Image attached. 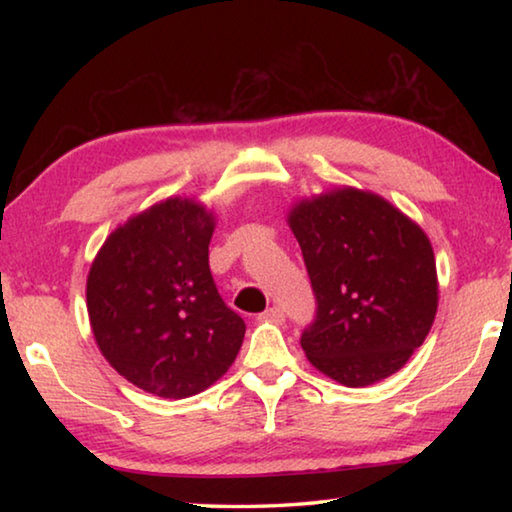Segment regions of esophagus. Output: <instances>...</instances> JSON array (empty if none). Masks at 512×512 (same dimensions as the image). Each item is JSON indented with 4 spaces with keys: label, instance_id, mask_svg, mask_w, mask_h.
<instances>
[{
    "label": "esophagus",
    "instance_id": "1",
    "mask_svg": "<svg viewBox=\"0 0 512 512\" xmlns=\"http://www.w3.org/2000/svg\"><path fill=\"white\" fill-rule=\"evenodd\" d=\"M259 320H266V323H277V325H280L282 320H284V311L280 307H271V309H266L262 316H259Z\"/></svg>",
    "mask_w": 512,
    "mask_h": 512
}]
</instances>
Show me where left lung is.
I'll return each instance as SVG.
<instances>
[{"label": "left lung", "mask_w": 512, "mask_h": 512, "mask_svg": "<svg viewBox=\"0 0 512 512\" xmlns=\"http://www.w3.org/2000/svg\"><path fill=\"white\" fill-rule=\"evenodd\" d=\"M287 223L318 302L300 339L311 366L350 388L395 375L438 311L427 232L384 196L357 187L300 198Z\"/></svg>", "instance_id": "obj_1"}]
</instances>
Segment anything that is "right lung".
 Here are the masks:
<instances>
[{
  "instance_id": "right-lung-1",
  "label": "right lung",
  "mask_w": 512,
  "mask_h": 512,
  "mask_svg": "<svg viewBox=\"0 0 512 512\" xmlns=\"http://www.w3.org/2000/svg\"><path fill=\"white\" fill-rule=\"evenodd\" d=\"M210 207L169 196L119 223L92 259L85 298L99 350L142 391L183 400L221 379L246 325L225 307L207 253Z\"/></svg>"
}]
</instances>
